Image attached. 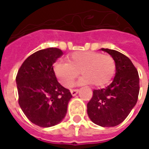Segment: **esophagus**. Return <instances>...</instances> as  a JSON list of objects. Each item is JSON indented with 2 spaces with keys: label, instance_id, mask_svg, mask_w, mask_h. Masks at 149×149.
I'll use <instances>...</instances> for the list:
<instances>
[{
  "label": "esophagus",
  "instance_id": "obj_1",
  "mask_svg": "<svg viewBox=\"0 0 149 149\" xmlns=\"http://www.w3.org/2000/svg\"><path fill=\"white\" fill-rule=\"evenodd\" d=\"M78 92H79V89H73V90H71V94L72 96H76L77 94L78 93Z\"/></svg>",
  "mask_w": 149,
  "mask_h": 149
}]
</instances>
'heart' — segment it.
I'll use <instances>...</instances> for the list:
<instances>
[{
	"label": "heart",
	"mask_w": 149,
	"mask_h": 149,
	"mask_svg": "<svg viewBox=\"0 0 149 149\" xmlns=\"http://www.w3.org/2000/svg\"><path fill=\"white\" fill-rule=\"evenodd\" d=\"M68 62L58 60L53 64V72L65 87H68L79 72L83 77L77 84H92L103 87L109 83L116 72L115 60L110 55L97 52H74L67 56Z\"/></svg>",
	"instance_id": "obj_1"
}]
</instances>
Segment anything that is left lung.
Listing matches in <instances>:
<instances>
[{"instance_id":"8db88e82","label":"left lung","mask_w":149,"mask_h":149,"mask_svg":"<svg viewBox=\"0 0 149 149\" xmlns=\"http://www.w3.org/2000/svg\"><path fill=\"white\" fill-rule=\"evenodd\" d=\"M101 50L115 60L116 74L108 87L94 89L87 104V112L94 124L101 127H114L125 120L137 102L140 78L128 56L112 49Z\"/></svg>"}]
</instances>
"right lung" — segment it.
I'll return each mask as SVG.
<instances>
[{
    "label": "right lung",
    "instance_id": "right-lung-1",
    "mask_svg": "<svg viewBox=\"0 0 149 149\" xmlns=\"http://www.w3.org/2000/svg\"><path fill=\"white\" fill-rule=\"evenodd\" d=\"M63 55L56 48L41 49L29 56L16 77L18 103L32 123L43 128L65 118L72 94L59 83L52 65Z\"/></svg>",
    "mask_w": 149,
    "mask_h": 149
}]
</instances>
